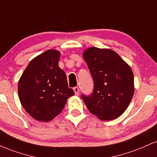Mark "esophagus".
<instances>
[{"label": "esophagus", "mask_w": 157, "mask_h": 157, "mask_svg": "<svg viewBox=\"0 0 157 157\" xmlns=\"http://www.w3.org/2000/svg\"><path fill=\"white\" fill-rule=\"evenodd\" d=\"M74 91H75V94L78 95L79 92H80V89H79V87H77V86H75V87H74Z\"/></svg>", "instance_id": "34e87169"}]
</instances>
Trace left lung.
Masks as SVG:
<instances>
[{
    "label": "left lung",
    "mask_w": 157,
    "mask_h": 157,
    "mask_svg": "<svg viewBox=\"0 0 157 157\" xmlns=\"http://www.w3.org/2000/svg\"><path fill=\"white\" fill-rule=\"evenodd\" d=\"M83 57L94 82L91 94H81L89 111L101 120L119 117L130 103L134 92L130 66L113 50L88 48Z\"/></svg>",
    "instance_id": "left-lung-1"
}]
</instances>
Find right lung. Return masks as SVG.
I'll list each match as a JSON object with an SVG mask.
<instances>
[{
  "label": "right lung",
  "mask_w": 157,
  "mask_h": 157,
  "mask_svg": "<svg viewBox=\"0 0 157 157\" xmlns=\"http://www.w3.org/2000/svg\"><path fill=\"white\" fill-rule=\"evenodd\" d=\"M60 52L47 50L34 58L18 82L20 101L35 120L48 122L63 109L75 94L68 88L66 74L58 66Z\"/></svg>",
  "instance_id": "obj_1"
}]
</instances>
